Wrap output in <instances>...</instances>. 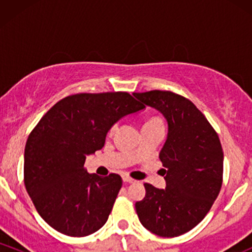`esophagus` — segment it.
Instances as JSON below:
<instances>
[{"mask_svg": "<svg viewBox=\"0 0 252 252\" xmlns=\"http://www.w3.org/2000/svg\"><path fill=\"white\" fill-rule=\"evenodd\" d=\"M123 181L124 182H130V184H131V182H134L135 180L132 178H130V176H128V175H124L123 176Z\"/></svg>", "mask_w": 252, "mask_h": 252, "instance_id": "obj_1", "label": "esophagus"}]
</instances>
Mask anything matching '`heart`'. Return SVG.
Wrapping results in <instances>:
<instances>
[{"label":"heart","mask_w":252,"mask_h":252,"mask_svg":"<svg viewBox=\"0 0 252 252\" xmlns=\"http://www.w3.org/2000/svg\"><path fill=\"white\" fill-rule=\"evenodd\" d=\"M163 126V124H162V121H161L160 118H158V117H152V118H149L148 121H147L146 124H144L143 126ZM116 126H117V124H112L111 128H110V132L114 131V130L116 129Z\"/></svg>","instance_id":"obj_1"}]
</instances>
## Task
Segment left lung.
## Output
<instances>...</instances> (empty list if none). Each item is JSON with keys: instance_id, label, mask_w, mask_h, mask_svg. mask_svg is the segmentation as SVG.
<instances>
[{"instance_id": "left-lung-1", "label": "left lung", "mask_w": 252, "mask_h": 252, "mask_svg": "<svg viewBox=\"0 0 252 252\" xmlns=\"http://www.w3.org/2000/svg\"><path fill=\"white\" fill-rule=\"evenodd\" d=\"M166 117L168 136L160 152L166 189L144 184L136 202L141 224L160 237L189 232L209 213L222 184L221 143L207 118L189 99L172 91L134 94Z\"/></svg>"}]
</instances>
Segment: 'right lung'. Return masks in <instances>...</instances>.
I'll return each instance as SVG.
<instances>
[{
  "label": "right lung",
  "instance_id": "1",
  "mask_svg": "<svg viewBox=\"0 0 252 252\" xmlns=\"http://www.w3.org/2000/svg\"><path fill=\"white\" fill-rule=\"evenodd\" d=\"M143 108L128 92L76 94L54 104L32 130L25 186L37 213L58 232L85 237L108 220L122 178L89 174L85 158L103 148L112 124Z\"/></svg>",
  "mask_w": 252,
  "mask_h": 252
}]
</instances>
